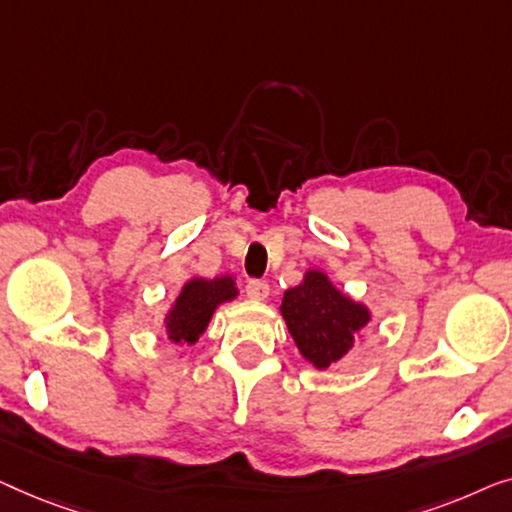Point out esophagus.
I'll return each instance as SVG.
<instances>
[{
    "instance_id": "obj_1",
    "label": "esophagus",
    "mask_w": 512,
    "mask_h": 512,
    "mask_svg": "<svg viewBox=\"0 0 512 512\" xmlns=\"http://www.w3.org/2000/svg\"><path fill=\"white\" fill-rule=\"evenodd\" d=\"M246 294L255 301H264L269 297V283H264V280H248Z\"/></svg>"
}]
</instances>
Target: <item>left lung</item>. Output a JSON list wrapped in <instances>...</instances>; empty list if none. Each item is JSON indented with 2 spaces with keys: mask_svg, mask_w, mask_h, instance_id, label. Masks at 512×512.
Here are the masks:
<instances>
[{
  "mask_svg": "<svg viewBox=\"0 0 512 512\" xmlns=\"http://www.w3.org/2000/svg\"><path fill=\"white\" fill-rule=\"evenodd\" d=\"M280 313L304 359L315 369H329L355 345L371 311L336 290L327 273L306 271L304 283L285 292Z\"/></svg>",
  "mask_w": 512,
  "mask_h": 512,
  "instance_id": "left-lung-1",
  "label": "left lung"
}]
</instances>
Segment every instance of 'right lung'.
Returning a JSON list of instances; mask_svg holds the SVG:
<instances>
[{
  "instance_id": "add662e5",
  "label": "right lung",
  "mask_w": 512,
  "mask_h": 512,
  "mask_svg": "<svg viewBox=\"0 0 512 512\" xmlns=\"http://www.w3.org/2000/svg\"><path fill=\"white\" fill-rule=\"evenodd\" d=\"M236 283L232 276H218L213 280L192 278L183 285L174 306L164 318L171 343H197L211 322L215 308L225 301L236 299Z\"/></svg>"
}]
</instances>
